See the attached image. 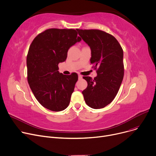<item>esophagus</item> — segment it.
I'll return each instance as SVG.
<instances>
[{"mask_svg": "<svg viewBox=\"0 0 156 156\" xmlns=\"http://www.w3.org/2000/svg\"><path fill=\"white\" fill-rule=\"evenodd\" d=\"M83 76L81 75H78V78L80 80V79H82Z\"/></svg>", "mask_w": 156, "mask_h": 156, "instance_id": "obj_1", "label": "esophagus"}]
</instances>
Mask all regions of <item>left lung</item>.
I'll return each instance as SVG.
<instances>
[{"label":"left lung","mask_w":156,"mask_h":156,"mask_svg":"<svg viewBox=\"0 0 156 156\" xmlns=\"http://www.w3.org/2000/svg\"><path fill=\"white\" fill-rule=\"evenodd\" d=\"M91 49L90 63L97 69L92 79L83 76L88 83L82 91L87 105L95 109L106 107L115 98L124 75L123 49L116 38L98 29H76Z\"/></svg>","instance_id":"1"}]
</instances>
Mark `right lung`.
Returning a JSON list of instances; mask_svg holds the SVG:
<instances>
[{
	"instance_id": "right-lung-1",
	"label": "right lung",
	"mask_w": 156,
	"mask_h": 156,
	"mask_svg": "<svg viewBox=\"0 0 156 156\" xmlns=\"http://www.w3.org/2000/svg\"><path fill=\"white\" fill-rule=\"evenodd\" d=\"M76 30L52 28L39 34L30 45L27 56V81L40 104L54 112L66 109L78 76L59 73L71 46L81 40Z\"/></svg>"
}]
</instances>
